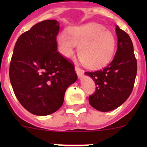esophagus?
Wrapping results in <instances>:
<instances>
[{
  "instance_id": "1",
  "label": "esophagus",
  "mask_w": 147,
  "mask_h": 147,
  "mask_svg": "<svg viewBox=\"0 0 147 147\" xmlns=\"http://www.w3.org/2000/svg\"><path fill=\"white\" fill-rule=\"evenodd\" d=\"M75 70H76V74H77V75L79 77H81V76H82L83 74H84V71L82 69L80 66H78V65L75 66Z\"/></svg>"
}]
</instances>
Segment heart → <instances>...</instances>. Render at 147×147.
I'll return each mask as SVG.
<instances>
[{
  "label": "heart",
  "mask_w": 147,
  "mask_h": 147,
  "mask_svg": "<svg viewBox=\"0 0 147 147\" xmlns=\"http://www.w3.org/2000/svg\"><path fill=\"white\" fill-rule=\"evenodd\" d=\"M57 42L62 54L67 57L73 55L76 46H80L79 57L90 68H98L107 65L113 57L116 45L112 32L96 23L72 27L68 34L60 32Z\"/></svg>",
  "instance_id": "1"
}]
</instances>
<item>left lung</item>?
Returning <instances> with one entry per match:
<instances>
[{
  "instance_id": "1",
  "label": "left lung",
  "mask_w": 147,
  "mask_h": 147,
  "mask_svg": "<svg viewBox=\"0 0 147 147\" xmlns=\"http://www.w3.org/2000/svg\"><path fill=\"white\" fill-rule=\"evenodd\" d=\"M115 32L118 48L112 62L101 70L85 72L96 86L89 96L90 105L102 112L115 110L129 98L137 74V60L129 34L118 26Z\"/></svg>"
}]
</instances>
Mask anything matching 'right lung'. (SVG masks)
Returning <instances> with one entry per match:
<instances>
[{
	"label": "right lung",
	"mask_w": 147,
	"mask_h": 147,
	"mask_svg": "<svg viewBox=\"0 0 147 147\" xmlns=\"http://www.w3.org/2000/svg\"><path fill=\"white\" fill-rule=\"evenodd\" d=\"M57 20H46L22 34L9 66L13 90L34 115H47L62 107L66 90L76 81L74 65L57 51Z\"/></svg>",
	"instance_id": "add662e5"
}]
</instances>
